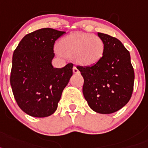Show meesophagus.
Masks as SVG:
<instances>
[{
  "mask_svg": "<svg viewBox=\"0 0 148 148\" xmlns=\"http://www.w3.org/2000/svg\"><path fill=\"white\" fill-rule=\"evenodd\" d=\"M73 72H74V74H78V73H79V71L77 69V67L74 66L73 67Z\"/></svg>",
  "mask_w": 148,
  "mask_h": 148,
  "instance_id": "34e87169",
  "label": "esophagus"
}]
</instances>
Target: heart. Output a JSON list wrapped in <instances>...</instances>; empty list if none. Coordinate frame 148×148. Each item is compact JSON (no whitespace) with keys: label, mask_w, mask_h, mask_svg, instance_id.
<instances>
[{"label":"heart","mask_w":148,"mask_h":148,"mask_svg":"<svg viewBox=\"0 0 148 148\" xmlns=\"http://www.w3.org/2000/svg\"><path fill=\"white\" fill-rule=\"evenodd\" d=\"M58 50L69 57L74 56L77 63L90 66L97 63L104 52V43L97 36L77 32L59 42Z\"/></svg>","instance_id":"heart-1"}]
</instances>
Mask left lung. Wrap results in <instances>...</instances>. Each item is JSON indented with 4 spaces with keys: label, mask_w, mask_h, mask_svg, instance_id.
<instances>
[{
    "label": "left lung",
    "mask_w": 148,
    "mask_h": 148,
    "mask_svg": "<svg viewBox=\"0 0 148 148\" xmlns=\"http://www.w3.org/2000/svg\"><path fill=\"white\" fill-rule=\"evenodd\" d=\"M104 43L102 58L92 66L77 65L84 79L83 93L88 106L101 114L119 111L130 100L135 74L130 54L118 38L97 33Z\"/></svg>",
    "instance_id": "8db88e82"
}]
</instances>
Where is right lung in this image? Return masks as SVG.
Here are the masks:
<instances>
[{
	"instance_id": "1",
	"label": "right lung",
	"mask_w": 148,
	"mask_h": 148,
	"mask_svg": "<svg viewBox=\"0 0 148 148\" xmlns=\"http://www.w3.org/2000/svg\"><path fill=\"white\" fill-rule=\"evenodd\" d=\"M64 33L52 28L38 29L27 34L14 51L10 85L17 104L30 116L52 115L72 76V63L62 69L51 64L55 42Z\"/></svg>"
}]
</instances>
